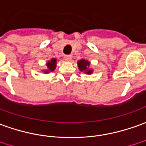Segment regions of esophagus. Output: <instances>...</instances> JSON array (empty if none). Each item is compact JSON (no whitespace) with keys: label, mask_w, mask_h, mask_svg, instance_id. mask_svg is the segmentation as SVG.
I'll list each match as a JSON object with an SVG mask.
<instances>
[{"label":"esophagus","mask_w":146,"mask_h":146,"mask_svg":"<svg viewBox=\"0 0 146 146\" xmlns=\"http://www.w3.org/2000/svg\"><path fill=\"white\" fill-rule=\"evenodd\" d=\"M71 59H72V56L71 55H66L64 56V60L66 61H71Z\"/></svg>","instance_id":"1"}]
</instances>
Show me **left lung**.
<instances>
[{
    "label": "left lung",
    "instance_id": "1",
    "mask_svg": "<svg viewBox=\"0 0 146 146\" xmlns=\"http://www.w3.org/2000/svg\"><path fill=\"white\" fill-rule=\"evenodd\" d=\"M89 66H90V63L87 60H81L78 62V67H79L80 71H86V73L90 74V73H92V70H89L88 69Z\"/></svg>",
    "mask_w": 146,
    "mask_h": 146
}]
</instances>
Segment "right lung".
Wrapping results in <instances>:
<instances>
[{"mask_svg": "<svg viewBox=\"0 0 146 146\" xmlns=\"http://www.w3.org/2000/svg\"><path fill=\"white\" fill-rule=\"evenodd\" d=\"M47 67H48V70L45 71V73H48L49 71H53L55 70L56 67V59H52L51 61H48L47 63Z\"/></svg>", "mask_w": 146, "mask_h": 146, "instance_id": "add662e5", "label": "right lung"}]
</instances>
